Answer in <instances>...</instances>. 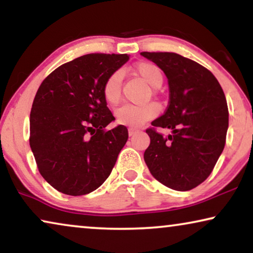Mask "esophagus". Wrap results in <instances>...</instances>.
Returning a JSON list of instances; mask_svg holds the SVG:
<instances>
[{
  "instance_id": "34e87169",
  "label": "esophagus",
  "mask_w": 253,
  "mask_h": 253,
  "mask_svg": "<svg viewBox=\"0 0 253 253\" xmlns=\"http://www.w3.org/2000/svg\"><path fill=\"white\" fill-rule=\"evenodd\" d=\"M138 132L137 129H129V136H133V134H136Z\"/></svg>"
}]
</instances>
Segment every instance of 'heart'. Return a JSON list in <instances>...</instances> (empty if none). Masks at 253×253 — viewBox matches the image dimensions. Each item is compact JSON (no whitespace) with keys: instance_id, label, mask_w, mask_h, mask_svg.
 <instances>
[{"instance_id":"obj_1","label":"heart","mask_w":253,"mask_h":253,"mask_svg":"<svg viewBox=\"0 0 253 253\" xmlns=\"http://www.w3.org/2000/svg\"><path fill=\"white\" fill-rule=\"evenodd\" d=\"M136 74L152 88H159L164 83V76L160 69L150 62H141L134 69ZM122 87V71H115L106 79L102 93L106 102L116 105L121 98ZM158 107L152 103L148 105H123L115 110L116 122L121 126L138 127L148 120L158 115Z\"/></svg>"}]
</instances>
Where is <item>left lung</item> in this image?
<instances>
[{
	"mask_svg": "<svg viewBox=\"0 0 253 253\" xmlns=\"http://www.w3.org/2000/svg\"><path fill=\"white\" fill-rule=\"evenodd\" d=\"M168 79L169 105L153 126L170 129L164 137L147 129L144 153L151 174L176 191H189L209 177L222 153L229 122L224 93L212 72L175 53H148Z\"/></svg>",
	"mask_w": 253,
	"mask_h": 253,
	"instance_id": "left-lung-1",
	"label": "left lung"
}]
</instances>
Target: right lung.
<instances>
[{
    "instance_id": "obj_1",
    "label": "right lung",
    "mask_w": 253,
    "mask_h": 253,
    "mask_svg": "<svg viewBox=\"0 0 253 253\" xmlns=\"http://www.w3.org/2000/svg\"><path fill=\"white\" fill-rule=\"evenodd\" d=\"M127 60L126 54H87L41 83L30 114V146L41 176L57 191L86 195L112 172L129 134L124 126L105 130L115 117L102 88Z\"/></svg>"
}]
</instances>
